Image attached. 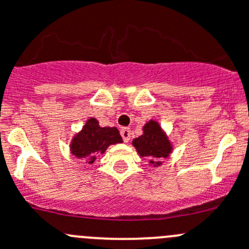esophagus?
Instances as JSON below:
<instances>
[{"label":"esophagus","instance_id":"esophagus-1","mask_svg":"<svg viewBox=\"0 0 249 249\" xmlns=\"http://www.w3.org/2000/svg\"><path fill=\"white\" fill-rule=\"evenodd\" d=\"M120 135H122L124 142H129L130 136H131V131H130L129 127H123V129L120 130Z\"/></svg>","mask_w":249,"mask_h":249}]
</instances>
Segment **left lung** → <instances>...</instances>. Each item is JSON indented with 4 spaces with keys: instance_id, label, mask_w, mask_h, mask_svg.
Returning a JSON list of instances; mask_svg holds the SVG:
<instances>
[{
    "instance_id": "8db88e82",
    "label": "left lung",
    "mask_w": 249,
    "mask_h": 249,
    "mask_svg": "<svg viewBox=\"0 0 249 249\" xmlns=\"http://www.w3.org/2000/svg\"><path fill=\"white\" fill-rule=\"evenodd\" d=\"M140 158L149 160V165L158 167L162 165L163 159H167L174 150L171 140L156 120L151 119L142 126V134L133 140Z\"/></svg>"
}]
</instances>
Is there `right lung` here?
<instances>
[{"label":"right lung","instance_id":"1","mask_svg":"<svg viewBox=\"0 0 249 249\" xmlns=\"http://www.w3.org/2000/svg\"><path fill=\"white\" fill-rule=\"evenodd\" d=\"M120 142H123V139L115 126L103 127L95 118H89L82 130L73 136L69 150L73 156L93 165L95 159L103 155L110 145Z\"/></svg>","mask_w":249,"mask_h":249}]
</instances>
